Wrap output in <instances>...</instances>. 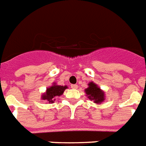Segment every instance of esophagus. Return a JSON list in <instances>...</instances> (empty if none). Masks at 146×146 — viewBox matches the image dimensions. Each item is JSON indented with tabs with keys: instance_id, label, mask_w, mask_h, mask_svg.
I'll list each match as a JSON object with an SVG mask.
<instances>
[{
	"instance_id": "1",
	"label": "esophagus",
	"mask_w": 146,
	"mask_h": 146,
	"mask_svg": "<svg viewBox=\"0 0 146 146\" xmlns=\"http://www.w3.org/2000/svg\"><path fill=\"white\" fill-rule=\"evenodd\" d=\"M71 88H72V89H77V84H72V85H71Z\"/></svg>"
}]
</instances>
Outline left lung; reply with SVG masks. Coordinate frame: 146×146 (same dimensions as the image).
Instances as JSON below:
<instances>
[{
    "label": "left lung",
    "mask_w": 146,
    "mask_h": 146,
    "mask_svg": "<svg viewBox=\"0 0 146 146\" xmlns=\"http://www.w3.org/2000/svg\"><path fill=\"white\" fill-rule=\"evenodd\" d=\"M85 93L90 100H93V103L97 104H101L106 100L105 92L93 82L89 83L88 87L85 90Z\"/></svg>",
    "instance_id": "left-lung-1"
}]
</instances>
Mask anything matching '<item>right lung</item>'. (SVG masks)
<instances>
[{"label":"right lung","mask_w":146,"mask_h":146,"mask_svg":"<svg viewBox=\"0 0 146 146\" xmlns=\"http://www.w3.org/2000/svg\"><path fill=\"white\" fill-rule=\"evenodd\" d=\"M67 88V86H60L56 83H53L52 86L46 88V92L41 95V99L46 103H53L55 101V97L63 95V92Z\"/></svg>","instance_id":"1"}]
</instances>
